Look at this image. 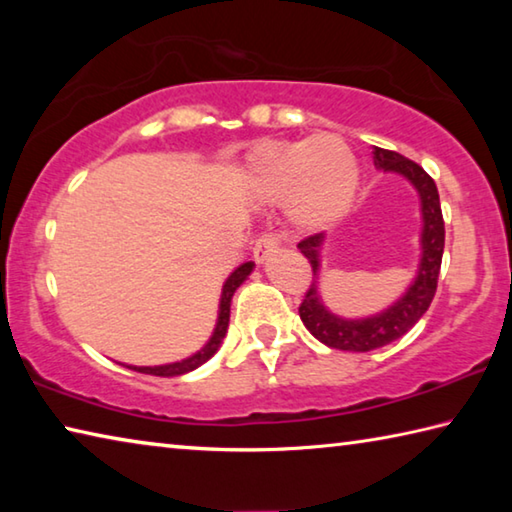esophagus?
Listing matches in <instances>:
<instances>
[{"label": "esophagus", "instance_id": "34e87169", "mask_svg": "<svg viewBox=\"0 0 512 512\" xmlns=\"http://www.w3.org/2000/svg\"><path fill=\"white\" fill-rule=\"evenodd\" d=\"M277 248H280V239H277L275 235H271V232H266V235H262V237L255 241L253 255H255L257 262L262 264V262H266V259L275 253Z\"/></svg>", "mask_w": 512, "mask_h": 512}]
</instances>
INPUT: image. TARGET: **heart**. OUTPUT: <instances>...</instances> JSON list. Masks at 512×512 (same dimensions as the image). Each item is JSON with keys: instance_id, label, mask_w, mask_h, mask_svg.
<instances>
[{"instance_id": "b5f03b06", "label": "heart", "mask_w": 512, "mask_h": 512, "mask_svg": "<svg viewBox=\"0 0 512 512\" xmlns=\"http://www.w3.org/2000/svg\"><path fill=\"white\" fill-rule=\"evenodd\" d=\"M248 180L262 201H284L298 230L316 232L350 210L361 171L348 142L320 133L298 142L262 144L248 158Z\"/></svg>"}]
</instances>
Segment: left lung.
Segmentation results:
<instances>
[{"label": "left lung", "instance_id": "1", "mask_svg": "<svg viewBox=\"0 0 512 512\" xmlns=\"http://www.w3.org/2000/svg\"><path fill=\"white\" fill-rule=\"evenodd\" d=\"M372 160H375V167L381 171L400 173L418 192L422 212V255L418 275L413 277V282L402 293V298H397L391 307L368 318H341L323 305L316 289L320 271V246H323L325 235H311L300 241V253L307 257V262L314 268V282H311L305 300H302L298 309L300 318L320 343L334 350L370 352L397 341L424 316L438 287V273L445 248V221L443 210H440L436 183H433V178L420 164H415L413 160L395 151L372 146Z\"/></svg>", "mask_w": 512, "mask_h": 512}]
</instances>
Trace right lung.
Masks as SVG:
<instances>
[{"label": "right lung", "instance_id": "1", "mask_svg": "<svg viewBox=\"0 0 512 512\" xmlns=\"http://www.w3.org/2000/svg\"><path fill=\"white\" fill-rule=\"evenodd\" d=\"M253 262H246L241 264L239 268L230 273L228 280L223 284V291H221V302H219V318H216V327L210 336V341H207L201 350L192 357H187L183 361H176V363H167V366H126L131 370L137 372H144V375H155V377H178V375H185V372H192L198 366H203L207 359H212L216 350L221 348V343L225 339V332H228V323H230V302L232 296H235V291L244 284L246 277L253 273Z\"/></svg>", "mask_w": 512, "mask_h": 512}]
</instances>
